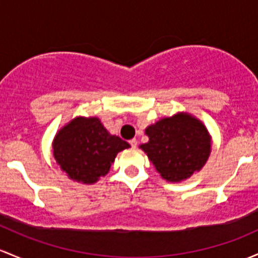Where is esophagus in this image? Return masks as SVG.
Wrapping results in <instances>:
<instances>
[{"label": "esophagus", "instance_id": "1", "mask_svg": "<svg viewBox=\"0 0 258 258\" xmlns=\"http://www.w3.org/2000/svg\"><path fill=\"white\" fill-rule=\"evenodd\" d=\"M130 144H131V146H132V148H136V147H137V140H136V138H134V140L130 141Z\"/></svg>", "mask_w": 258, "mask_h": 258}]
</instances>
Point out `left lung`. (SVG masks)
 <instances>
[{
	"instance_id": "1",
	"label": "left lung",
	"mask_w": 258,
	"mask_h": 258,
	"mask_svg": "<svg viewBox=\"0 0 258 258\" xmlns=\"http://www.w3.org/2000/svg\"><path fill=\"white\" fill-rule=\"evenodd\" d=\"M146 135L149 141L140 148L168 182L187 180L211 155L212 137L207 127L188 112L160 118L147 127Z\"/></svg>"
}]
</instances>
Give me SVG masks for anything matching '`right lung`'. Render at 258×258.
Instances as JSON below:
<instances>
[{
    "label": "right lung",
    "instance_id": "1",
    "mask_svg": "<svg viewBox=\"0 0 258 258\" xmlns=\"http://www.w3.org/2000/svg\"><path fill=\"white\" fill-rule=\"evenodd\" d=\"M130 147L97 116H77L55 135L52 155L69 179L93 185L109 172L117 153Z\"/></svg>",
    "mask_w": 258,
    "mask_h": 258
}]
</instances>
